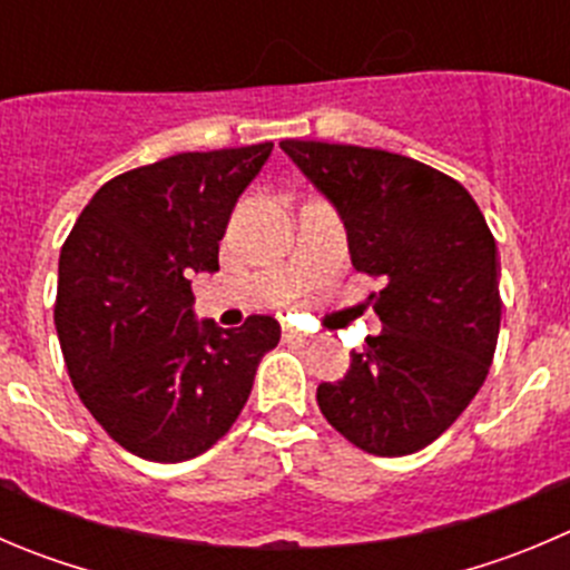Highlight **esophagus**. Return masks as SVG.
<instances>
[{
    "label": "esophagus",
    "instance_id": "34e87169",
    "mask_svg": "<svg viewBox=\"0 0 570 570\" xmlns=\"http://www.w3.org/2000/svg\"><path fill=\"white\" fill-rule=\"evenodd\" d=\"M284 340L286 342H301V345H306V342L312 340V336L303 334V331H297V328H284Z\"/></svg>",
    "mask_w": 570,
    "mask_h": 570
}]
</instances>
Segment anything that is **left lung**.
<instances>
[{
	"instance_id": "left-lung-1",
	"label": "left lung",
	"mask_w": 570,
	"mask_h": 570,
	"mask_svg": "<svg viewBox=\"0 0 570 570\" xmlns=\"http://www.w3.org/2000/svg\"><path fill=\"white\" fill-rule=\"evenodd\" d=\"M281 150L336 208L351 264L384 281L381 334L317 386L320 412L356 449L406 456L460 417L488 379L501 325L499 250L476 200L414 158L286 138Z\"/></svg>"
}]
</instances>
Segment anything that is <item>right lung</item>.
Segmentation results:
<instances>
[{
  "label": "right lung",
  "mask_w": 570,
  "mask_h": 570,
  "mask_svg": "<svg viewBox=\"0 0 570 570\" xmlns=\"http://www.w3.org/2000/svg\"><path fill=\"white\" fill-rule=\"evenodd\" d=\"M273 145L180 153L108 180L58 262L55 328L71 384L105 432L150 462L195 460L228 434L281 340L195 317L191 275L217 273L236 200Z\"/></svg>",
  "instance_id": "1"
}]
</instances>
